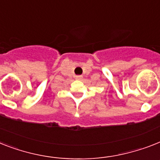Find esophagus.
<instances>
[{"label":"esophagus","mask_w":160,"mask_h":160,"mask_svg":"<svg viewBox=\"0 0 160 160\" xmlns=\"http://www.w3.org/2000/svg\"><path fill=\"white\" fill-rule=\"evenodd\" d=\"M83 78L82 76H76V80H81Z\"/></svg>","instance_id":"34e87169"}]
</instances>
